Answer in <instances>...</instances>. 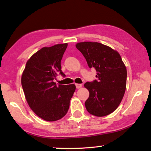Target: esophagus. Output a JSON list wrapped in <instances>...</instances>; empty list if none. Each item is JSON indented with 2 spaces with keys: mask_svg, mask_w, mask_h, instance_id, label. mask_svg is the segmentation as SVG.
<instances>
[{
  "mask_svg": "<svg viewBox=\"0 0 151 151\" xmlns=\"http://www.w3.org/2000/svg\"><path fill=\"white\" fill-rule=\"evenodd\" d=\"M76 86L77 89H80V88L82 87V85L79 84V83H76Z\"/></svg>",
  "mask_w": 151,
  "mask_h": 151,
  "instance_id": "34e87169",
  "label": "esophagus"
}]
</instances>
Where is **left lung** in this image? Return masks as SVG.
Wrapping results in <instances>:
<instances>
[{"label": "left lung", "mask_w": 151, "mask_h": 151, "mask_svg": "<svg viewBox=\"0 0 151 151\" xmlns=\"http://www.w3.org/2000/svg\"><path fill=\"white\" fill-rule=\"evenodd\" d=\"M76 47L86 59L90 68H95L97 80L87 82L89 92L85 101L91 114L102 117L113 112L120 105L126 89L127 70L118 51L97 42H80Z\"/></svg>", "instance_id": "8db88e82"}]
</instances>
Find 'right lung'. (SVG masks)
I'll return each instance as SVG.
<instances>
[{
    "mask_svg": "<svg viewBox=\"0 0 151 151\" xmlns=\"http://www.w3.org/2000/svg\"><path fill=\"white\" fill-rule=\"evenodd\" d=\"M68 43L43 47L27 61L22 85L30 109L42 120H58L66 114L76 85H58L54 79L60 73L61 60Z\"/></svg>",
    "mask_w": 151,
    "mask_h": 151,
    "instance_id": "right-lung-1",
    "label": "right lung"
}]
</instances>
